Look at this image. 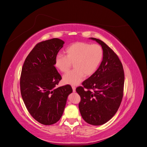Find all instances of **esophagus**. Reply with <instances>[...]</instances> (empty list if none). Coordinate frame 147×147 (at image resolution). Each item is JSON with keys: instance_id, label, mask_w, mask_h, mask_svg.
<instances>
[{"instance_id": "1", "label": "esophagus", "mask_w": 147, "mask_h": 147, "mask_svg": "<svg viewBox=\"0 0 147 147\" xmlns=\"http://www.w3.org/2000/svg\"><path fill=\"white\" fill-rule=\"evenodd\" d=\"M72 90H73V91H74V92L76 91V88H75V86H72Z\"/></svg>"}]
</instances>
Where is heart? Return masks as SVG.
<instances>
[{"label": "heart", "mask_w": 147, "mask_h": 147, "mask_svg": "<svg viewBox=\"0 0 147 147\" xmlns=\"http://www.w3.org/2000/svg\"><path fill=\"white\" fill-rule=\"evenodd\" d=\"M66 56L57 54L55 66L61 72H68L74 64V70L66 74L63 82L71 85H78L86 77L95 73L103 58V50L97 44L79 42L72 43L65 50Z\"/></svg>", "instance_id": "1"}]
</instances>
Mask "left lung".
I'll return each instance as SVG.
<instances>
[{"mask_svg":"<svg viewBox=\"0 0 147 147\" xmlns=\"http://www.w3.org/2000/svg\"><path fill=\"white\" fill-rule=\"evenodd\" d=\"M101 45L103 59L94 74L77 88L80 96L78 107L88 124H105L117 113L123 96L124 74L123 65L112 49L99 39L90 38Z\"/></svg>","mask_w":147,"mask_h":147,"instance_id":"1","label":"left lung"}]
</instances>
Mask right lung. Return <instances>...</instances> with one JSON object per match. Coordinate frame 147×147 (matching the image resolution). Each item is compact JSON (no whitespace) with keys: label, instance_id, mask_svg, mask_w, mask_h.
I'll use <instances>...</instances> for the list:
<instances>
[{"label":"right lung","instance_id":"add662e5","mask_svg":"<svg viewBox=\"0 0 147 147\" xmlns=\"http://www.w3.org/2000/svg\"><path fill=\"white\" fill-rule=\"evenodd\" d=\"M64 43L57 38L37 43L22 68V98L31 116L44 125L59 121L67 97L72 92L69 84L56 88L62 77L55 67V59Z\"/></svg>","mask_w":147,"mask_h":147}]
</instances>
